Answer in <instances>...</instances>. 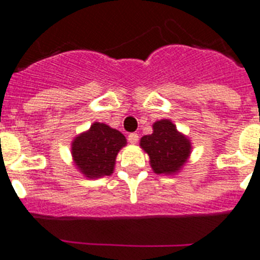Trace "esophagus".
Segmentation results:
<instances>
[{
    "instance_id": "34e87169",
    "label": "esophagus",
    "mask_w": 260,
    "mask_h": 260,
    "mask_svg": "<svg viewBox=\"0 0 260 260\" xmlns=\"http://www.w3.org/2000/svg\"><path fill=\"white\" fill-rule=\"evenodd\" d=\"M127 140L128 143H132V144H137L138 140H139V135L137 133H132V134L127 135Z\"/></svg>"
}]
</instances>
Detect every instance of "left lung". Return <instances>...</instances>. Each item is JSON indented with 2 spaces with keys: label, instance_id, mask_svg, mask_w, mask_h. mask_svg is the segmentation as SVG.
Masks as SVG:
<instances>
[{
  "label": "left lung",
  "instance_id": "1",
  "mask_svg": "<svg viewBox=\"0 0 260 260\" xmlns=\"http://www.w3.org/2000/svg\"><path fill=\"white\" fill-rule=\"evenodd\" d=\"M143 149L149 154L150 166L155 174H174L181 169L190 154V142L180 134L170 120L153 125V133L140 140Z\"/></svg>",
  "mask_w": 260,
  "mask_h": 260
}]
</instances>
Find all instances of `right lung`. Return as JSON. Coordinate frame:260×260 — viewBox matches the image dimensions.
<instances>
[{
	"label": "right lung",
	"instance_id": "add662e5",
	"mask_svg": "<svg viewBox=\"0 0 260 260\" xmlns=\"http://www.w3.org/2000/svg\"><path fill=\"white\" fill-rule=\"evenodd\" d=\"M125 144V137L118 130L95 122L89 132L75 138L71 153L79 170L93 179L112 174L116 155Z\"/></svg>",
	"mask_w": 260,
	"mask_h": 260
}]
</instances>
